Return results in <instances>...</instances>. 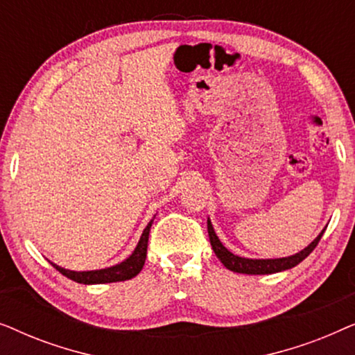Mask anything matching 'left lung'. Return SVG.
Listing matches in <instances>:
<instances>
[{"instance_id":"8db88e82","label":"left lung","mask_w":355,"mask_h":355,"mask_svg":"<svg viewBox=\"0 0 355 355\" xmlns=\"http://www.w3.org/2000/svg\"><path fill=\"white\" fill-rule=\"evenodd\" d=\"M207 227H208V237H210L211 249L215 252L218 259H220L221 263L225 265L227 270L234 271V273H244V275H271V273H279V271L294 268L295 265H299L300 261L307 259V257L312 254V250L317 247L320 239H322L324 230H327V226H324L322 232H320V234L315 237V239L310 242L304 250H300L294 255L283 257V259H245V257L234 255L232 252L227 250L226 247L221 244V241L218 239L215 230H213L210 218L207 220Z\"/></svg>"}]
</instances>
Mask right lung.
<instances>
[{"label":"right lung","instance_id":"obj_1","mask_svg":"<svg viewBox=\"0 0 355 355\" xmlns=\"http://www.w3.org/2000/svg\"><path fill=\"white\" fill-rule=\"evenodd\" d=\"M153 220L148 223L147 227H145L142 236H140L139 244L135 247L132 254H130L124 261H121L118 265L108 266V268L101 270H90V271H72L61 268L60 265L50 263L55 266V268L60 271L61 275H64L66 278H69L76 283L80 284H103V283H118V281H125L137 276L140 271H142L145 265V259H147V247H148V234L150 227H152Z\"/></svg>","mask_w":355,"mask_h":355}]
</instances>
